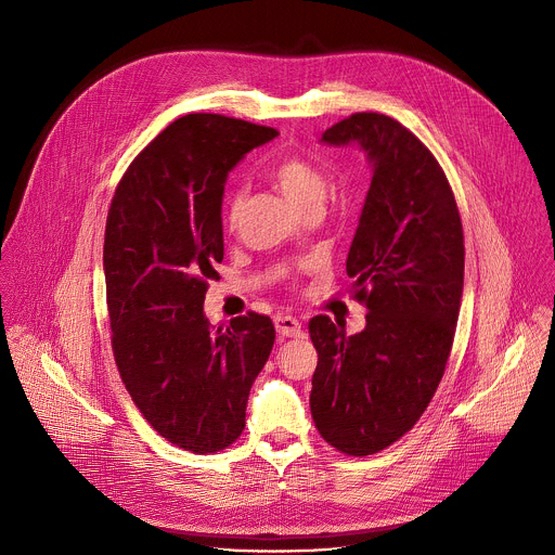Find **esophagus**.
Listing matches in <instances>:
<instances>
[{"instance_id":"esophagus-1","label":"esophagus","mask_w":555,"mask_h":555,"mask_svg":"<svg viewBox=\"0 0 555 555\" xmlns=\"http://www.w3.org/2000/svg\"><path fill=\"white\" fill-rule=\"evenodd\" d=\"M274 327H276V334L281 338H300L302 336V327H300L298 319H294V315L276 313L274 315Z\"/></svg>"}]
</instances>
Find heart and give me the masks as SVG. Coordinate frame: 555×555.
<instances>
[{
  "label": "heart",
  "instance_id": "b5f03b06",
  "mask_svg": "<svg viewBox=\"0 0 555 555\" xmlns=\"http://www.w3.org/2000/svg\"><path fill=\"white\" fill-rule=\"evenodd\" d=\"M268 178L272 186L300 212L321 208L327 193L325 173L311 160H307V157L296 153L279 157V160L270 167ZM242 208H244V197L240 193H234L228 199V212H225L230 228H234L236 221H240Z\"/></svg>",
  "mask_w": 555,
  "mask_h": 555
}]
</instances>
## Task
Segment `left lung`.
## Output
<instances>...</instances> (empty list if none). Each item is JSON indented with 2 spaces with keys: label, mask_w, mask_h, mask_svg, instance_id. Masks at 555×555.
I'll use <instances>...</instances> for the list:
<instances>
[{
  "label": "left lung",
  "mask_w": 555,
  "mask_h": 555,
  "mask_svg": "<svg viewBox=\"0 0 555 555\" xmlns=\"http://www.w3.org/2000/svg\"><path fill=\"white\" fill-rule=\"evenodd\" d=\"M321 142L358 146L371 186L347 257L366 327L309 321L319 351L309 406L321 437L366 456L404 437L441 382L463 296V228L435 155L402 122L362 112Z\"/></svg>",
  "instance_id": "1"
}]
</instances>
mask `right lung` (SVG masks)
<instances>
[{"mask_svg":"<svg viewBox=\"0 0 555 555\" xmlns=\"http://www.w3.org/2000/svg\"><path fill=\"white\" fill-rule=\"evenodd\" d=\"M276 135L219 114L182 116L138 153L107 215L103 268L116 366L144 420L197 454L242 435L253 382L276 336L255 311L217 330L204 313L223 259L228 173Z\"/></svg>","mask_w":555,"mask_h":555,"instance_id":"right-lung-1","label":"right lung"}]
</instances>
